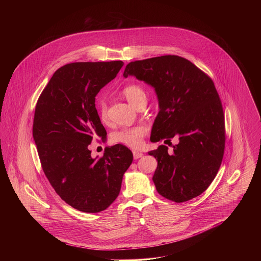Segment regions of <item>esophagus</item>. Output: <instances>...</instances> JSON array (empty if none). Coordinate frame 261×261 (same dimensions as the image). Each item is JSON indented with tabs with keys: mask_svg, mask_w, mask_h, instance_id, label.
<instances>
[{
	"mask_svg": "<svg viewBox=\"0 0 261 261\" xmlns=\"http://www.w3.org/2000/svg\"><path fill=\"white\" fill-rule=\"evenodd\" d=\"M143 155H144V154H143L142 152H140V151H137V150L133 151V158H134V160H138V159L142 158Z\"/></svg>",
	"mask_w": 261,
	"mask_h": 261,
	"instance_id": "34e87169",
	"label": "esophagus"
}]
</instances>
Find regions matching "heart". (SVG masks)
Wrapping results in <instances>:
<instances>
[{
	"instance_id": "b5f03b06",
	"label": "heart",
	"mask_w": 261,
	"mask_h": 261,
	"mask_svg": "<svg viewBox=\"0 0 261 261\" xmlns=\"http://www.w3.org/2000/svg\"><path fill=\"white\" fill-rule=\"evenodd\" d=\"M122 94L126 99L136 108L142 101H147L146 91L137 84L127 85L122 90ZM97 109L99 112V117L102 121L108 119V105L103 99H98ZM147 134V128L144 126L136 127H124L117 131H114L111 136L112 142L115 144H121L128 147L137 148L142 145L143 138Z\"/></svg>"
}]
</instances>
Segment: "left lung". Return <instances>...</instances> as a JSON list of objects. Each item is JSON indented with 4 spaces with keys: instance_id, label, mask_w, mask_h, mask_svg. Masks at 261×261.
I'll return each instance as SVG.
<instances>
[{
    "instance_id": "left-lung-1",
    "label": "left lung",
    "mask_w": 261,
    "mask_h": 261,
    "mask_svg": "<svg viewBox=\"0 0 261 261\" xmlns=\"http://www.w3.org/2000/svg\"><path fill=\"white\" fill-rule=\"evenodd\" d=\"M130 75L158 96L150 141H178L171 154L163 145L149 151L158 161L156 191L175 202L198 197L215 178L225 149L223 108L213 81L190 61L170 55L128 63L123 76Z\"/></svg>"
}]
</instances>
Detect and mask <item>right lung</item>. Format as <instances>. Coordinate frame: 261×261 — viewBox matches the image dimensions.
Segmentation results:
<instances>
[{
    "label": "right lung",
    "mask_w": 261,
    "mask_h": 261,
    "mask_svg": "<svg viewBox=\"0 0 261 261\" xmlns=\"http://www.w3.org/2000/svg\"><path fill=\"white\" fill-rule=\"evenodd\" d=\"M123 62H73L59 68L38 99L33 138L43 171L56 193L75 210L97 213L118 197L133 153L117 144L91 156L93 138L107 131L96 110L99 90Z\"/></svg>",
    "instance_id": "1"
}]
</instances>
